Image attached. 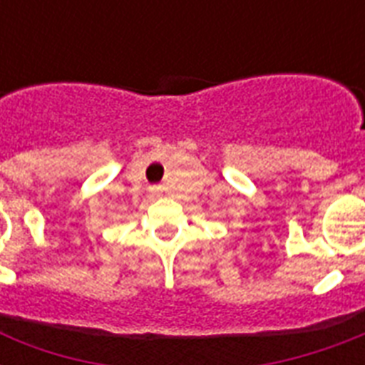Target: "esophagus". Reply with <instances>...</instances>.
Wrapping results in <instances>:
<instances>
[{
	"mask_svg": "<svg viewBox=\"0 0 365 365\" xmlns=\"http://www.w3.org/2000/svg\"><path fill=\"white\" fill-rule=\"evenodd\" d=\"M151 193L160 195V193H163V187H160V185H153V187H151Z\"/></svg>",
	"mask_w": 365,
	"mask_h": 365,
	"instance_id": "obj_1",
	"label": "esophagus"
}]
</instances>
